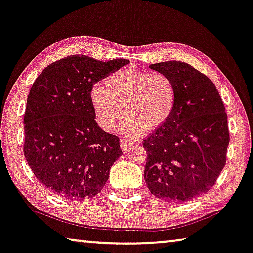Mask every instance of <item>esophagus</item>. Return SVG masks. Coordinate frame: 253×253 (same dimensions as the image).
Here are the masks:
<instances>
[{
    "instance_id": "esophagus-1",
    "label": "esophagus",
    "mask_w": 253,
    "mask_h": 253,
    "mask_svg": "<svg viewBox=\"0 0 253 253\" xmlns=\"http://www.w3.org/2000/svg\"><path fill=\"white\" fill-rule=\"evenodd\" d=\"M132 145H133V143H132V141H130V140L122 139L121 141H120V146H121V149H122L123 153H126V151L130 149V147Z\"/></svg>"
}]
</instances>
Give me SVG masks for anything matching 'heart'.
Wrapping results in <instances>:
<instances>
[{
  "label": "heart",
  "mask_w": 253,
  "mask_h": 253,
  "mask_svg": "<svg viewBox=\"0 0 253 253\" xmlns=\"http://www.w3.org/2000/svg\"><path fill=\"white\" fill-rule=\"evenodd\" d=\"M176 98L175 83L169 76L134 68L119 70L105 80V89L94 86L89 91L98 126L112 132L126 115L122 131L130 137L162 126L172 115Z\"/></svg>",
  "instance_id": "obj_1"
}]
</instances>
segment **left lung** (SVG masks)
<instances>
[{"label": "left lung", "mask_w": 253, "mask_h": 253, "mask_svg": "<svg viewBox=\"0 0 253 253\" xmlns=\"http://www.w3.org/2000/svg\"><path fill=\"white\" fill-rule=\"evenodd\" d=\"M174 80L175 108L167 121L143 140V177L149 191L167 203H184L212 188L226 163L227 115L215 84L180 61L151 64Z\"/></svg>", "instance_id": "obj_1"}]
</instances>
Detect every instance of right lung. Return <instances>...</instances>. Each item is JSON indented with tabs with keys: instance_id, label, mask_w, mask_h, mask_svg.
<instances>
[{
	"instance_id": "1",
	"label": "right lung",
	"mask_w": 253,
	"mask_h": 253,
	"mask_svg": "<svg viewBox=\"0 0 253 253\" xmlns=\"http://www.w3.org/2000/svg\"><path fill=\"white\" fill-rule=\"evenodd\" d=\"M129 63L71 55L53 62L30 89L23 154L34 175L56 196L84 200L98 194L122 155L120 140L97 124L89 91Z\"/></svg>"
}]
</instances>
